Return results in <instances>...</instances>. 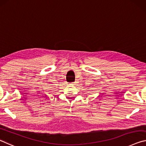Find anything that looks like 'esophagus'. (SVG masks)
<instances>
[{
	"label": "esophagus",
	"mask_w": 146,
	"mask_h": 146,
	"mask_svg": "<svg viewBox=\"0 0 146 146\" xmlns=\"http://www.w3.org/2000/svg\"><path fill=\"white\" fill-rule=\"evenodd\" d=\"M76 83H72V85H75Z\"/></svg>",
	"instance_id": "obj_1"
}]
</instances>
